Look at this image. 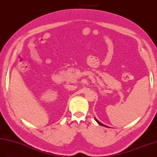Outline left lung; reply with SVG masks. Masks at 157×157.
<instances>
[{
    "label": "left lung",
    "instance_id": "obj_1",
    "mask_svg": "<svg viewBox=\"0 0 157 157\" xmlns=\"http://www.w3.org/2000/svg\"><path fill=\"white\" fill-rule=\"evenodd\" d=\"M95 120H96V121H97V123H98V124H100V125H101V126H104V127H106V128H108V127H107L106 125H104L103 124H101V123H100V122L99 121H98V120H97L96 119V118H95Z\"/></svg>",
    "mask_w": 157,
    "mask_h": 157
}]
</instances>
